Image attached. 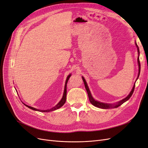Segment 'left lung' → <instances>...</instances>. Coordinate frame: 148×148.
<instances>
[{
  "instance_id": "left-lung-1",
  "label": "left lung",
  "mask_w": 148,
  "mask_h": 148,
  "mask_svg": "<svg viewBox=\"0 0 148 148\" xmlns=\"http://www.w3.org/2000/svg\"><path fill=\"white\" fill-rule=\"evenodd\" d=\"M135 45H136V47H137V51H138V77L136 79V80L138 79L139 76H140V59H139V57H140V50H139V47L136 44V42L135 41ZM82 79H83V81L84 82V86H85V88H86V91H87V92H88V97H89V101H90V102L91 103V104L95 107H98V108H101V109H112V108H117V107H119L120 106L122 105V104H123L124 102H125L126 101H127L131 97V96H132L133 93V91H134V89H135V83L134 84L133 86V88L132 89V91H130V92L129 93V95L125 97L124 98V99H123L122 100H121L120 101H119L118 102H116L115 104H107V103H104V102H101L100 101H96L95 100V98H94L91 95V91L90 90H89V87L88 86V84L86 83V81L85 80L84 78L83 77H82Z\"/></svg>"
}]
</instances>
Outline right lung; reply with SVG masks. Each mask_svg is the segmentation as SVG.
Instances as JSON below:
<instances>
[{
  "label": "right lung",
  "instance_id": "right-lung-1",
  "mask_svg": "<svg viewBox=\"0 0 148 148\" xmlns=\"http://www.w3.org/2000/svg\"><path fill=\"white\" fill-rule=\"evenodd\" d=\"M71 74H70V75H68V77H66V81H65V84L64 92L63 96H62L61 100L59 101V102L58 103V104H57L56 106L53 107L52 108H51V109H46V110H40V109H38L34 108V107H33L29 106H28V105H26V104H24V103H23V104H24L25 106H26L27 107H28V108L31 109H32V110H35V111L41 112H49L53 111V110H57V109H58L60 108V107H61L62 106H63L64 105V104H65V102H66V84H67V83H68V81H69V79L70 77H71Z\"/></svg>",
  "mask_w": 148,
  "mask_h": 148
}]
</instances>
